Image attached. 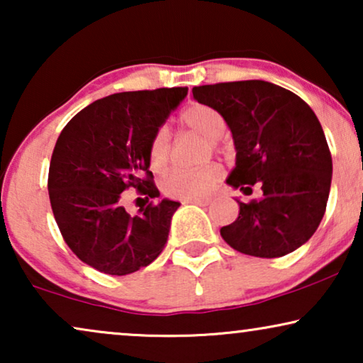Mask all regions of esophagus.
Wrapping results in <instances>:
<instances>
[{"instance_id": "34e87169", "label": "esophagus", "mask_w": 363, "mask_h": 363, "mask_svg": "<svg viewBox=\"0 0 363 363\" xmlns=\"http://www.w3.org/2000/svg\"><path fill=\"white\" fill-rule=\"evenodd\" d=\"M183 203H193V205L205 206V205H208V203H210V200H208V198H193V200H185Z\"/></svg>"}]
</instances>
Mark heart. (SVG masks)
Listing matches in <instances>:
<instances>
[{
	"mask_svg": "<svg viewBox=\"0 0 363 363\" xmlns=\"http://www.w3.org/2000/svg\"><path fill=\"white\" fill-rule=\"evenodd\" d=\"M178 123L183 130L206 138L208 148L215 152H226V145L221 142V135L226 130V121L221 112L206 104H191L178 117ZM206 148V150H208ZM172 155V140L167 128H158L153 133L148 145V163L153 172H162L168 165ZM223 177L220 163L210 162L198 168H175L167 173L162 180V191L170 198L178 200H193L203 198L218 185Z\"/></svg>",
	"mask_w": 363,
	"mask_h": 363,
	"instance_id": "heart-1",
	"label": "heart"
}]
</instances>
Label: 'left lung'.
Segmentation results:
<instances>
[{"label": "left lung", "instance_id": "1", "mask_svg": "<svg viewBox=\"0 0 363 363\" xmlns=\"http://www.w3.org/2000/svg\"><path fill=\"white\" fill-rule=\"evenodd\" d=\"M193 97L223 113L236 147L228 185L261 200L238 201L240 215L220 233L233 250L281 257L309 241L324 218L332 157L312 108L294 92L266 81L193 87Z\"/></svg>", "mask_w": 363, "mask_h": 363}]
</instances>
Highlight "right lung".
Returning <instances> with one entry per match:
<instances>
[{"label": "right lung", "mask_w": 363, "mask_h": 363, "mask_svg": "<svg viewBox=\"0 0 363 363\" xmlns=\"http://www.w3.org/2000/svg\"><path fill=\"white\" fill-rule=\"evenodd\" d=\"M188 87L118 92L99 99L62 128L49 165L48 190L59 231L82 262L111 276L132 274L165 247L178 201H150L137 216L123 191L160 196L148 170V145Z\"/></svg>", "instance_id": "obj_1"}]
</instances>
